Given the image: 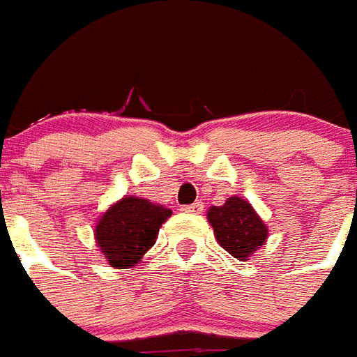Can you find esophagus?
I'll use <instances>...</instances> for the list:
<instances>
[{
  "label": "esophagus",
  "instance_id": "esophagus-1",
  "mask_svg": "<svg viewBox=\"0 0 357 357\" xmlns=\"http://www.w3.org/2000/svg\"><path fill=\"white\" fill-rule=\"evenodd\" d=\"M202 209H204V202H194L190 206L183 207L184 213H202Z\"/></svg>",
  "mask_w": 357,
  "mask_h": 357
}]
</instances>
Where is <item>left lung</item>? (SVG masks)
Returning a JSON list of instances; mask_svg holds the SVG:
<instances>
[{"label": "left lung", "instance_id": "1", "mask_svg": "<svg viewBox=\"0 0 357 357\" xmlns=\"http://www.w3.org/2000/svg\"><path fill=\"white\" fill-rule=\"evenodd\" d=\"M217 242L234 257L246 259L267 238V227L254 207L238 196H232L225 206H213L207 213Z\"/></svg>", "mask_w": 357, "mask_h": 357}]
</instances>
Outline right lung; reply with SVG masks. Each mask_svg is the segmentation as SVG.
I'll list each match as a JSON object with an SVG mask.
<instances>
[{"mask_svg":"<svg viewBox=\"0 0 357 357\" xmlns=\"http://www.w3.org/2000/svg\"><path fill=\"white\" fill-rule=\"evenodd\" d=\"M171 209L142 198H123L107 209L96 227V240L111 267L125 269L140 261L155 244L159 227L171 217Z\"/></svg>","mask_w":357,"mask_h":357,"instance_id":"add662e5","label":"right lung"}]
</instances>
